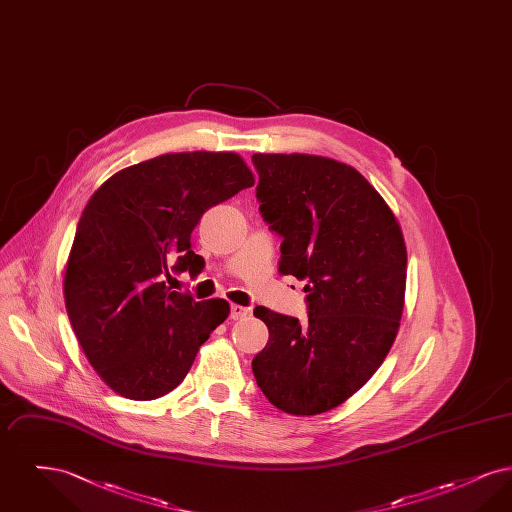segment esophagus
Masks as SVG:
<instances>
[{
  "label": "esophagus",
  "instance_id": "esophagus-1",
  "mask_svg": "<svg viewBox=\"0 0 512 512\" xmlns=\"http://www.w3.org/2000/svg\"><path fill=\"white\" fill-rule=\"evenodd\" d=\"M249 315V309L247 307H242V305H232L230 307V318L232 320H242V318L247 317Z\"/></svg>",
  "mask_w": 512,
  "mask_h": 512
}]
</instances>
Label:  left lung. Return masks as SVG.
I'll return each mask as SVG.
<instances>
[{"instance_id": "left-lung-1", "label": "left lung", "mask_w": 512, "mask_h": 512, "mask_svg": "<svg viewBox=\"0 0 512 512\" xmlns=\"http://www.w3.org/2000/svg\"><path fill=\"white\" fill-rule=\"evenodd\" d=\"M257 201L282 238L278 270L305 280L309 320L257 307L268 328L257 386L288 414L334 409L384 363L407 282L403 232L361 172L303 153H255Z\"/></svg>"}]
</instances>
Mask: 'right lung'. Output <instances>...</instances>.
<instances>
[{"label": "right lung", "instance_id": "1", "mask_svg": "<svg viewBox=\"0 0 512 512\" xmlns=\"http://www.w3.org/2000/svg\"><path fill=\"white\" fill-rule=\"evenodd\" d=\"M255 184L236 153H167L113 174L78 220L65 270V307L103 382L151 401L174 390L222 324L224 299L172 292V272L199 274L192 251L201 215Z\"/></svg>", "mask_w": 512, "mask_h": 512}]
</instances>
